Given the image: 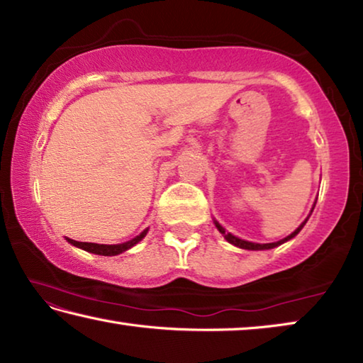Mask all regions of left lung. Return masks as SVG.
I'll return each mask as SVG.
<instances>
[{
	"instance_id": "1",
	"label": "left lung",
	"mask_w": 363,
	"mask_h": 363,
	"mask_svg": "<svg viewBox=\"0 0 363 363\" xmlns=\"http://www.w3.org/2000/svg\"><path fill=\"white\" fill-rule=\"evenodd\" d=\"M309 219V218H307ZM307 219L304 220L303 224H301L296 230H294L291 235H288V237H285L284 240H280V242H275V243H264V245H261V243H251V242H247V240H240V238H237V237H233L232 233H227L223 227H220L218 223H214L216 224V227L219 229V232L223 233V235L225 237V240L229 242V243H232V245H235V247H238V248H243V250H270V248H275V247H279V245H281V243H285L286 240H290V238H293L294 235H298V232L303 229L304 227V224L307 223Z\"/></svg>"
}]
</instances>
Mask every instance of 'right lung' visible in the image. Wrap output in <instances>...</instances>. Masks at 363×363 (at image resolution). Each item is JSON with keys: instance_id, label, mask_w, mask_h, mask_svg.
Here are the masks:
<instances>
[{"instance_id": "obj_1", "label": "right lung", "mask_w": 363, "mask_h": 363, "mask_svg": "<svg viewBox=\"0 0 363 363\" xmlns=\"http://www.w3.org/2000/svg\"><path fill=\"white\" fill-rule=\"evenodd\" d=\"M145 233H147V230H144L136 238H133V240L126 242V243H120V245H99V243L77 242V240H72V238H67V240H69L72 245H75V247H78V248H82L84 251H89V253L101 255V256H115V255L123 253V251L130 250L131 247H134V245L139 243L145 237Z\"/></svg>"}]
</instances>
